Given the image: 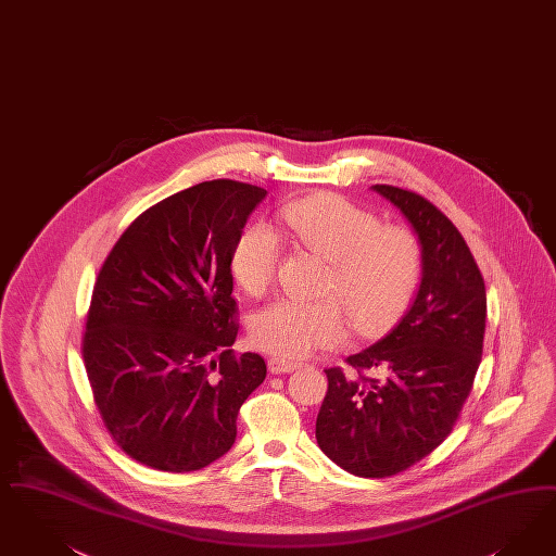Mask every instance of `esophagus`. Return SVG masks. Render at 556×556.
I'll return each instance as SVG.
<instances>
[{
  "label": "esophagus",
  "mask_w": 556,
  "mask_h": 556,
  "mask_svg": "<svg viewBox=\"0 0 556 556\" xmlns=\"http://www.w3.org/2000/svg\"><path fill=\"white\" fill-rule=\"evenodd\" d=\"M295 368H300V362H289L283 357H270L268 359V372L270 375H288V372H293Z\"/></svg>",
  "instance_id": "obj_1"
}]
</instances>
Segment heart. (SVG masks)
I'll return each instance as SVG.
<instances>
[{"label":"heart","mask_w":556,"mask_h":556,"mask_svg":"<svg viewBox=\"0 0 556 556\" xmlns=\"http://www.w3.org/2000/svg\"><path fill=\"white\" fill-rule=\"evenodd\" d=\"M289 238L329 263L325 300H277L250 320V339L273 356L300 359L348 339L349 316L359 334L382 331L409 302L420 281L418 238L337 194L291 200L277 211ZM281 261L277 233L250 225L231 250V273L250 295L265 293Z\"/></svg>","instance_id":"1"}]
</instances>
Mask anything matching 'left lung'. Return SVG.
<instances>
[{
  "label": "left lung",
  "mask_w": 556,
  "mask_h": 556,
  "mask_svg": "<svg viewBox=\"0 0 556 556\" xmlns=\"http://www.w3.org/2000/svg\"><path fill=\"white\" fill-rule=\"evenodd\" d=\"M372 190L416 231L422 279L391 333L348 357L352 370H325L316 441L345 471L387 478L432 453L457 422L482 359L486 288L464 236L430 200L387 184Z\"/></svg>",
  "instance_id": "obj_1"
}]
</instances>
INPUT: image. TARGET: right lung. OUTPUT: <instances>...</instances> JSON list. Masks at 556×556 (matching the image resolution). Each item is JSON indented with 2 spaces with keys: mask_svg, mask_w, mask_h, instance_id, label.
I'll use <instances>...</instances> for the list:
<instances>
[{
  "mask_svg": "<svg viewBox=\"0 0 556 556\" xmlns=\"http://www.w3.org/2000/svg\"><path fill=\"white\" fill-rule=\"evenodd\" d=\"M265 188L213 179L147 208L92 288L83 357L113 441L161 471H194L236 443V420L267 377L236 356L231 250Z\"/></svg>",
  "mask_w": 556,
  "mask_h": 556,
  "instance_id": "right-lung-1",
  "label": "right lung"
}]
</instances>
